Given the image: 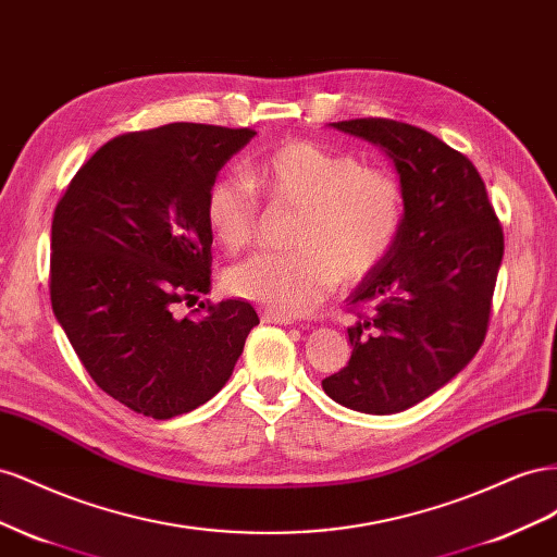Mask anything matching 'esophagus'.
<instances>
[{
  "instance_id": "1",
  "label": "esophagus",
  "mask_w": 557,
  "mask_h": 557,
  "mask_svg": "<svg viewBox=\"0 0 557 557\" xmlns=\"http://www.w3.org/2000/svg\"><path fill=\"white\" fill-rule=\"evenodd\" d=\"M261 322L265 324H294V317H287V314H280V312H273V310H263L261 312Z\"/></svg>"
}]
</instances>
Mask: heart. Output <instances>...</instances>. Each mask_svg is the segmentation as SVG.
<instances>
[{
  "label": "heart",
  "instance_id": "heart-1",
  "mask_svg": "<svg viewBox=\"0 0 557 557\" xmlns=\"http://www.w3.org/2000/svg\"><path fill=\"white\" fill-rule=\"evenodd\" d=\"M247 180L273 208L296 210L294 249L257 253L235 265L226 284L235 296L280 314H306L338 280L371 275L406 224V190L394 172L308 139L270 149ZM205 221L221 247L245 251L259 233V200L240 180L219 177L205 194Z\"/></svg>",
  "mask_w": 557,
  "mask_h": 557
}]
</instances>
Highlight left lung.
<instances>
[{
    "label": "left lung",
    "instance_id": "left-lung-1",
    "mask_svg": "<svg viewBox=\"0 0 557 557\" xmlns=\"http://www.w3.org/2000/svg\"><path fill=\"white\" fill-rule=\"evenodd\" d=\"M331 125L392 158L406 224L389 257L347 296L352 357L322 387L345 408L392 416L450 383L481 349L504 231L479 170L436 135L392 119Z\"/></svg>",
    "mask_w": 557,
    "mask_h": 557
}]
</instances>
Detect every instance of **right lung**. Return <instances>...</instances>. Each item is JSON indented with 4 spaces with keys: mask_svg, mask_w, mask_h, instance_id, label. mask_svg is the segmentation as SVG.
I'll use <instances>...</instances> for the list:
<instances>
[{
    "mask_svg": "<svg viewBox=\"0 0 557 557\" xmlns=\"http://www.w3.org/2000/svg\"><path fill=\"white\" fill-rule=\"evenodd\" d=\"M251 128L170 123L109 139L78 168L51 226V304L84 369L153 420L228 383L259 314L247 300L174 308L210 292L205 194Z\"/></svg>",
    "mask_w": 557,
    "mask_h": 557,
    "instance_id": "1",
    "label": "right lung"
}]
</instances>
